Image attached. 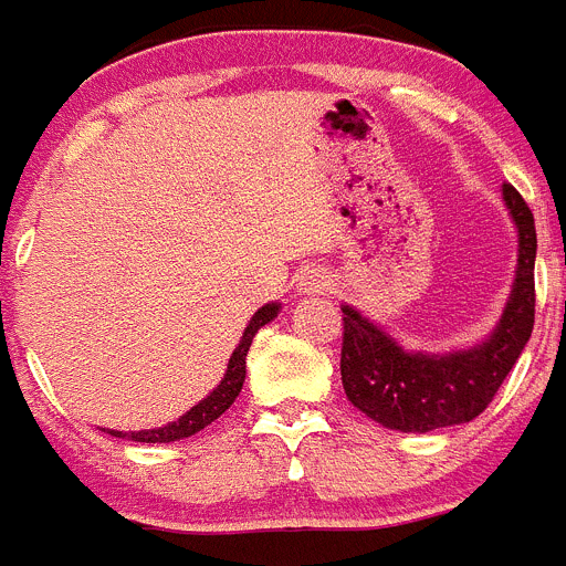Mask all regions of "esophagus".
<instances>
[{
    "label": "esophagus",
    "mask_w": 566,
    "mask_h": 566,
    "mask_svg": "<svg viewBox=\"0 0 566 566\" xmlns=\"http://www.w3.org/2000/svg\"><path fill=\"white\" fill-rule=\"evenodd\" d=\"M301 290H304V293H321V290H326V279L315 271H304V276H301Z\"/></svg>",
    "instance_id": "esophagus-1"
}]
</instances>
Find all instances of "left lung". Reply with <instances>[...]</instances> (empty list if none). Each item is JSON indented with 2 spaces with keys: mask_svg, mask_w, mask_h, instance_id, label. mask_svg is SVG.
I'll return each mask as SVG.
<instances>
[{
  "mask_svg": "<svg viewBox=\"0 0 566 566\" xmlns=\"http://www.w3.org/2000/svg\"><path fill=\"white\" fill-rule=\"evenodd\" d=\"M503 195L520 229V268L509 307L489 340L447 357L410 355L357 310L343 307V390L368 419L402 432L472 421L489 408L520 360L536 315V226L531 206L511 184H503Z\"/></svg>",
  "mask_w": 566,
  "mask_h": 566,
  "instance_id": "8db88e82",
  "label": "left lung"
}]
</instances>
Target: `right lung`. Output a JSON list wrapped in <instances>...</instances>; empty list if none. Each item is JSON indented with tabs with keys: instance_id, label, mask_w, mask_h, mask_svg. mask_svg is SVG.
<instances>
[{
	"instance_id": "add662e5",
	"label": "right lung",
	"mask_w": 566,
	"mask_h": 566,
	"mask_svg": "<svg viewBox=\"0 0 566 566\" xmlns=\"http://www.w3.org/2000/svg\"><path fill=\"white\" fill-rule=\"evenodd\" d=\"M276 313H279L276 304H268V307H262L256 315H253L251 324H248L245 332H242V340L237 343L234 355H231L229 371H226L223 382L211 390L203 402L195 405L189 413H184L181 419L172 421V424L158 427V430H142V432L111 430V436L128 438V441H142V443H170V441H181V438L195 436V432H200L203 427H209L214 419H220V416H223L226 410L234 405V399L240 396V390H242V382H245V357H248V348H251L253 335H256V332L262 329L268 321L276 318Z\"/></svg>"
}]
</instances>
